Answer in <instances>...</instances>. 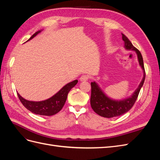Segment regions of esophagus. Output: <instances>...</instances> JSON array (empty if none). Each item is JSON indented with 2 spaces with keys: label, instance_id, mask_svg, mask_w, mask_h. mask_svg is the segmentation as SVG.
Here are the masks:
<instances>
[{
  "label": "esophagus",
  "instance_id": "34e87169",
  "mask_svg": "<svg viewBox=\"0 0 160 160\" xmlns=\"http://www.w3.org/2000/svg\"><path fill=\"white\" fill-rule=\"evenodd\" d=\"M80 81L83 82V81H88L89 79V76L88 75H82L81 77H80Z\"/></svg>",
  "mask_w": 160,
  "mask_h": 160
}]
</instances>
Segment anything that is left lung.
Returning <instances> with one entry per match:
<instances>
[{
  "instance_id": "8db88e82",
  "label": "left lung",
  "mask_w": 160,
  "mask_h": 160,
  "mask_svg": "<svg viewBox=\"0 0 160 160\" xmlns=\"http://www.w3.org/2000/svg\"><path fill=\"white\" fill-rule=\"evenodd\" d=\"M122 39L124 41V47L125 49L134 51L136 52L139 64L143 70V76L138 88L133 94L129 98L122 100H115L110 98L104 93L95 81L91 82V95L90 99L91 108L97 114L106 118H111L122 115L131 109L138 98L140 89L142 88L146 78V72L144 69L143 57L141 52L132 45L128 38L123 34H122Z\"/></svg>"
}]
</instances>
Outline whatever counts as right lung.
I'll return each mask as SVG.
<instances>
[{
    "label": "right lung",
    "instance_id": "1",
    "mask_svg": "<svg viewBox=\"0 0 160 160\" xmlns=\"http://www.w3.org/2000/svg\"><path fill=\"white\" fill-rule=\"evenodd\" d=\"M41 31L42 30L37 31L27 41L31 40ZM77 82H78V80H75L66 84L51 98L44 101H28L22 98L18 93H17V95L22 105L32 113L40 115L51 116L59 112L61 110L65 103L69 92L72 88H74Z\"/></svg>",
    "mask_w": 160,
    "mask_h": 160
}]
</instances>
